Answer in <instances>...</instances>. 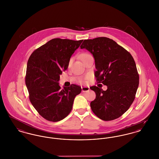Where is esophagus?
I'll use <instances>...</instances> for the list:
<instances>
[{
	"mask_svg": "<svg viewBox=\"0 0 159 159\" xmlns=\"http://www.w3.org/2000/svg\"><path fill=\"white\" fill-rule=\"evenodd\" d=\"M90 89L89 87L88 86H82V92H87L89 91Z\"/></svg>",
	"mask_w": 159,
	"mask_h": 159,
	"instance_id": "obj_1",
	"label": "esophagus"
}]
</instances>
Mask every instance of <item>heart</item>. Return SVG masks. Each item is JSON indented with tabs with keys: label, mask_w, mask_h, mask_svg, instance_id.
Returning a JSON list of instances; mask_svg holds the SVG:
<instances>
[{
	"label": "heart",
	"mask_w": 159,
	"mask_h": 159,
	"mask_svg": "<svg viewBox=\"0 0 159 159\" xmlns=\"http://www.w3.org/2000/svg\"><path fill=\"white\" fill-rule=\"evenodd\" d=\"M71 62H72V59H71L69 61V62H68V66H70L71 64Z\"/></svg>",
	"instance_id": "heart-1"
}]
</instances>
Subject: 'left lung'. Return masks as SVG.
Segmentation results:
<instances>
[{
	"label": "left lung",
	"instance_id": "8db88e82",
	"mask_svg": "<svg viewBox=\"0 0 159 159\" xmlns=\"http://www.w3.org/2000/svg\"><path fill=\"white\" fill-rule=\"evenodd\" d=\"M80 48L93 55L97 82L107 86L106 91L97 86L90 87L96 94L90 104L93 112L103 121L118 118L130 107L139 86V76L133 56L107 37L84 39Z\"/></svg>",
	"mask_w": 159,
	"mask_h": 159
}]
</instances>
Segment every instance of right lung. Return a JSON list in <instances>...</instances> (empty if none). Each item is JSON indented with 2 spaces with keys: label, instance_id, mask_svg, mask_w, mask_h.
<instances>
[{
  "label": "right lung",
  "instance_id": "right-lung-1",
  "mask_svg": "<svg viewBox=\"0 0 159 159\" xmlns=\"http://www.w3.org/2000/svg\"><path fill=\"white\" fill-rule=\"evenodd\" d=\"M83 40L54 38L37 48L29 58L25 76L30 103L47 121L63 120L71 111L80 86L72 84L61 89L58 81L62 71Z\"/></svg>",
  "mask_w": 159,
  "mask_h": 159
}]
</instances>
